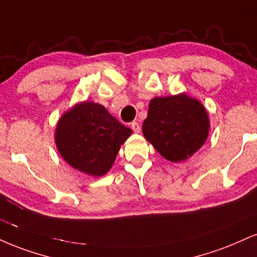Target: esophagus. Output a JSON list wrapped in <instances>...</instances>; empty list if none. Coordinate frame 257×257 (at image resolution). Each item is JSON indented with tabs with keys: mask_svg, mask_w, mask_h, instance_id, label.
<instances>
[{
	"mask_svg": "<svg viewBox=\"0 0 257 257\" xmlns=\"http://www.w3.org/2000/svg\"><path fill=\"white\" fill-rule=\"evenodd\" d=\"M131 126H132L133 131H134V133H140V131H141V126H140V124H139L138 122H133Z\"/></svg>",
	"mask_w": 257,
	"mask_h": 257,
	"instance_id": "1",
	"label": "esophagus"
}]
</instances>
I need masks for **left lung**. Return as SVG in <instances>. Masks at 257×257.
Masks as SVG:
<instances>
[{
	"label": "left lung",
	"mask_w": 257,
	"mask_h": 257,
	"mask_svg": "<svg viewBox=\"0 0 257 257\" xmlns=\"http://www.w3.org/2000/svg\"><path fill=\"white\" fill-rule=\"evenodd\" d=\"M209 120L203 105L187 94L151 100L142 124L145 138L170 162H182L205 144Z\"/></svg>",
	"instance_id": "obj_1"
}]
</instances>
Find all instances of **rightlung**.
<instances>
[{
	"instance_id": "obj_1",
	"label": "right lung",
	"mask_w": 257,
	"mask_h": 257,
	"mask_svg": "<svg viewBox=\"0 0 257 257\" xmlns=\"http://www.w3.org/2000/svg\"><path fill=\"white\" fill-rule=\"evenodd\" d=\"M131 135L132 129L111 116L103 105L85 101L61 117L55 140L58 152L74 169L103 176Z\"/></svg>"
}]
</instances>
